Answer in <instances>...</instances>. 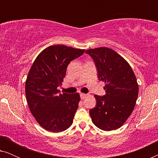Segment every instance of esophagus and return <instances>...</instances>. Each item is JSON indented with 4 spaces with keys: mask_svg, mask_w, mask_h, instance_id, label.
<instances>
[{
    "mask_svg": "<svg viewBox=\"0 0 158 158\" xmlns=\"http://www.w3.org/2000/svg\"><path fill=\"white\" fill-rule=\"evenodd\" d=\"M80 96H81V99H85L86 97L88 96V95L85 94H82V93H81V94H80Z\"/></svg>",
    "mask_w": 158,
    "mask_h": 158,
    "instance_id": "obj_1",
    "label": "esophagus"
}]
</instances>
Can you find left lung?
Returning <instances> with one entry per match:
<instances>
[{
    "instance_id": "1",
    "label": "left lung",
    "mask_w": 158,
    "mask_h": 158,
    "mask_svg": "<svg viewBox=\"0 0 158 158\" xmlns=\"http://www.w3.org/2000/svg\"><path fill=\"white\" fill-rule=\"evenodd\" d=\"M94 60L99 81L105 82L106 95H95L96 105L89 111L92 122L104 131L117 129L131 115L139 87L128 62L113 49L98 47L85 51Z\"/></svg>"
}]
</instances>
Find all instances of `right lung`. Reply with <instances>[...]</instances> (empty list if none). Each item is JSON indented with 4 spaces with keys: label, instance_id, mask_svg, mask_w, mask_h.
<instances>
[{
    "label": "right lung",
    "instance_id": "right-lung-1",
    "mask_svg": "<svg viewBox=\"0 0 158 158\" xmlns=\"http://www.w3.org/2000/svg\"><path fill=\"white\" fill-rule=\"evenodd\" d=\"M84 52L85 49L64 45L49 46L37 56L30 69L25 85L27 101L36 122L47 131L60 132L73 124L80 95L59 94L57 88L69 63Z\"/></svg>",
    "mask_w": 158,
    "mask_h": 158
}]
</instances>
